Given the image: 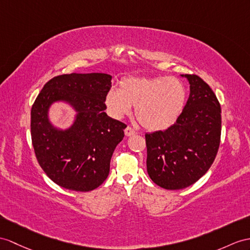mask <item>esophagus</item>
Returning <instances> with one entry per match:
<instances>
[{
	"instance_id": "obj_1",
	"label": "esophagus",
	"mask_w": 250,
	"mask_h": 250,
	"mask_svg": "<svg viewBox=\"0 0 250 250\" xmlns=\"http://www.w3.org/2000/svg\"><path fill=\"white\" fill-rule=\"evenodd\" d=\"M124 131H125V136H126V137L133 136V135H135V133H136V131L133 130L130 126H127Z\"/></svg>"
}]
</instances>
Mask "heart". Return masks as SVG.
Here are the masks:
<instances>
[{"label": "heart", "instance_id": "heart-1", "mask_svg": "<svg viewBox=\"0 0 250 250\" xmlns=\"http://www.w3.org/2000/svg\"><path fill=\"white\" fill-rule=\"evenodd\" d=\"M187 90L179 79L168 76L129 77L118 91L106 95V106L113 118L121 119L135 106V115L145 129L157 131L172 126L186 104Z\"/></svg>", "mask_w": 250, "mask_h": 250}]
</instances>
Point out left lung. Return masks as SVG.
I'll list each match as a JSON object with an SVG mask.
<instances>
[{
	"label": "left lung",
	"instance_id": "1",
	"mask_svg": "<svg viewBox=\"0 0 250 250\" xmlns=\"http://www.w3.org/2000/svg\"><path fill=\"white\" fill-rule=\"evenodd\" d=\"M190 95L176 123L146 133V167L150 179L167 190L191 186L207 173L221 142V105L209 84L197 75H181Z\"/></svg>",
	"mask_w": 250,
	"mask_h": 250
}]
</instances>
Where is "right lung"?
Wrapping results in <instances>:
<instances>
[{
  "label": "right lung",
  "mask_w": 250,
  "mask_h": 250,
  "mask_svg": "<svg viewBox=\"0 0 250 250\" xmlns=\"http://www.w3.org/2000/svg\"><path fill=\"white\" fill-rule=\"evenodd\" d=\"M111 75L63 74L48 81L30 111V133L38 163L47 177L64 188L88 192L99 188L110 171V160L124 138L126 125L104 111ZM65 101L77 111L68 130L53 126L48 109Z\"/></svg>",
  "instance_id": "add662e5"
}]
</instances>
